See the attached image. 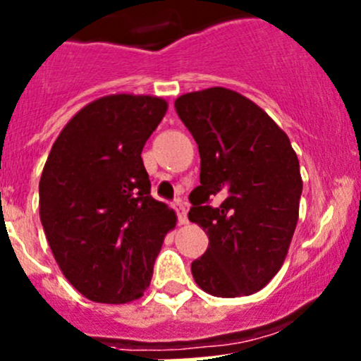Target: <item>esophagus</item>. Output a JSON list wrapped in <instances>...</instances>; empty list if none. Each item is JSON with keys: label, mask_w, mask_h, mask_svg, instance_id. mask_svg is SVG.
<instances>
[{"label": "esophagus", "mask_w": 361, "mask_h": 361, "mask_svg": "<svg viewBox=\"0 0 361 361\" xmlns=\"http://www.w3.org/2000/svg\"><path fill=\"white\" fill-rule=\"evenodd\" d=\"M174 209L178 213V224L180 225H187L188 224V218H187V206H185L181 201H176L174 204Z\"/></svg>", "instance_id": "obj_1"}]
</instances>
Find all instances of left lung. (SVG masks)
I'll return each mask as SVG.
<instances>
[{"label": "left lung", "instance_id": "obj_1", "mask_svg": "<svg viewBox=\"0 0 361 361\" xmlns=\"http://www.w3.org/2000/svg\"><path fill=\"white\" fill-rule=\"evenodd\" d=\"M174 106L201 155L188 220L202 227L209 246L192 262V276L214 297L257 293L281 269L297 227V154L285 130L235 90L188 92Z\"/></svg>", "mask_w": 361, "mask_h": 361}]
</instances>
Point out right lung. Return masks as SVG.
<instances>
[{"label":"right lung","mask_w":361,"mask_h":361,"mask_svg":"<svg viewBox=\"0 0 361 361\" xmlns=\"http://www.w3.org/2000/svg\"><path fill=\"white\" fill-rule=\"evenodd\" d=\"M167 111L157 96L110 94L64 126L39 178V220L64 278L99 304L150 285L176 213L150 195L141 152Z\"/></svg>","instance_id":"right-lung-1"}]
</instances>
